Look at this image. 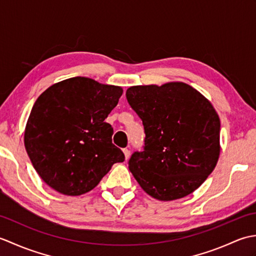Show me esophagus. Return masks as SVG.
<instances>
[{
    "label": "esophagus",
    "instance_id": "obj_1",
    "mask_svg": "<svg viewBox=\"0 0 256 256\" xmlns=\"http://www.w3.org/2000/svg\"><path fill=\"white\" fill-rule=\"evenodd\" d=\"M123 153H124L125 160H128V157H130V153H131V152H130V150H128V148H124V150H123Z\"/></svg>",
    "mask_w": 256,
    "mask_h": 256
}]
</instances>
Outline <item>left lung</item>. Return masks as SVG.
Returning a JSON list of instances; mask_svg holds the SVG:
<instances>
[{
    "label": "left lung",
    "mask_w": 256,
    "mask_h": 256,
    "mask_svg": "<svg viewBox=\"0 0 256 256\" xmlns=\"http://www.w3.org/2000/svg\"><path fill=\"white\" fill-rule=\"evenodd\" d=\"M126 99L146 134L144 150L128 162L140 188L160 201L194 192L220 156V118L211 102L180 81L130 86Z\"/></svg>",
    "instance_id": "1"
}]
</instances>
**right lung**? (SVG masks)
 <instances>
[{
    "label": "right lung",
    "instance_id": "obj_1",
    "mask_svg": "<svg viewBox=\"0 0 256 256\" xmlns=\"http://www.w3.org/2000/svg\"><path fill=\"white\" fill-rule=\"evenodd\" d=\"M123 94L118 86L74 77L46 89L32 106L24 144L38 175L66 196L98 186L124 154L112 144L113 128L104 122Z\"/></svg>",
    "mask_w": 256,
    "mask_h": 256
}]
</instances>
